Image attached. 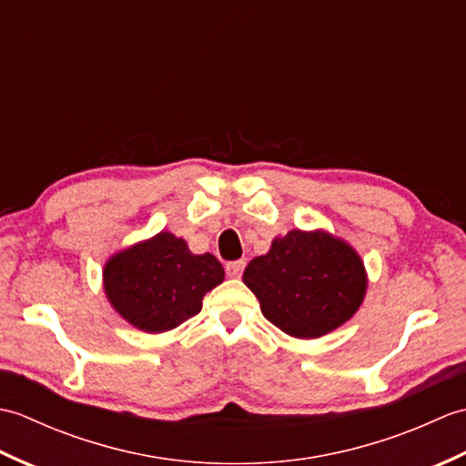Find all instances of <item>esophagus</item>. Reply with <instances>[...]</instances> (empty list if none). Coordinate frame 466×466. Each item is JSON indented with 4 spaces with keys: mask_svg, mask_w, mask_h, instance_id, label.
I'll list each match as a JSON object with an SVG mask.
<instances>
[{
    "mask_svg": "<svg viewBox=\"0 0 466 466\" xmlns=\"http://www.w3.org/2000/svg\"><path fill=\"white\" fill-rule=\"evenodd\" d=\"M244 260H234V262H228L226 264V274L230 276V279H240L242 272H244Z\"/></svg>",
    "mask_w": 466,
    "mask_h": 466,
    "instance_id": "esophagus-1",
    "label": "esophagus"
}]
</instances>
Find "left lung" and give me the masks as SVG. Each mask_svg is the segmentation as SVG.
Instances as JSON below:
<instances>
[{"label": "left lung", "instance_id": "left-lung-1", "mask_svg": "<svg viewBox=\"0 0 466 466\" xmlns=\"http://www.w3.org/2000/svg\"><path fill=\"white\" fill-rule=\"evenodd\" d=\"M244 284L276 329L312 340L340 329L364 302L369 276L352 246L322 230L294 228L246 266Z\"/></svg>", "mask_w": 466, "mask_h": 466}]
</instances>
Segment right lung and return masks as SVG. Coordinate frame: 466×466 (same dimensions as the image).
<instances>
[{
  "instance_id": "add662e5",
  "label": "right lung",
  "mask_w": 466,
  "mask_h": 466,
  "mask_svg": "<svg viewBox=\"0 0 466 466\" xmlns=\"http://www.w3.org/2000/svg\"><path fill=\"white\" fill-rule=\"evenodd\" d=\"M104 292L112 309L134 329L167 332L202 310L206 292L224 280L214 254H192L184 238L157 232L104 264Z\"/></svg>"
}]
</instances>
